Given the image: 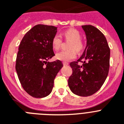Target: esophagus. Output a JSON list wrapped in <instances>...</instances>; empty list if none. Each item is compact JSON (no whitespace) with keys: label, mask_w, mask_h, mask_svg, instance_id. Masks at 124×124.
<instances>
[{"label":"esophagus","mask_w":124,"mask_h":124,"mask_svg":"<svg viewBox=\"0 0 124 124\" xmlns=\"http://www.w3.org/2000/svg\"><path fill=\"white\" fill-rule=\"evenodd\" d=\"M63 64H64V65H69V63H68V62H63Z\"/></svg>","instance_id":"1"}]
</instances>
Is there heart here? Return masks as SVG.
I'll use <instances>...</instances> for the list:
<instances>
[{"label": "heart", "instance_id": "b5f03b06", "mask_svg": "<svg viewBox=\"0 0 124 124\" xmlns=\"http://www.w3.org/2000/svg\"><path fill=\"white\" fill-rule=\"evenodd\" d=\"M64 36L66 39L72 41L69 50H62L56 54V58L62 61H69L76 57V52H80L83 49V45L80 41L81 36L76 30L70 29L64 33ZM52 46L55 50H59L62 44V38L59 35H55L52 39Z\"/></svg>", "mask_w": 124, "mask_h": 124}]
</instances>
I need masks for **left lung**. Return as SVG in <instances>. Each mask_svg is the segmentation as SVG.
<instances>
[{
  "instance_id": "left-lung-1",
  "label": "left lung",
  "mask_w": 124,
  "mask_h": 124,
  "mask_svg": "<svg viewBox=\"0 0 124 124\" xmlns=\"http://www.w3.org/2000/svg\"><path fill=\"white\" fill-rule=\"evenodd\" d=\"M86 35V46L82 55L70 66L72 74L68 79L74 94L89 96L97 92L107 78L110 67V50L105 36L91 25L82 26ZM83 62L78 65V62Z\"/></svg>"
}]
</instances>
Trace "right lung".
<instances>
[{
    "label": "right lung",
    "instance_id": "right-lung-1",
    "mask_svg": "<svg viewBox=\"0 0 124 124\" xmlns=\"http://www.w3.org/2000/svg\"><path fill=\"white\" fill-rule=\"evenodd\" d=\"M57 32V27L37 24L25 34L19 46L16 70L23 89L33 97L49 95L63 67L60 60L48 61L55 55L52 41Z\"/></svg>",
    "mask_w": 124,
    "mask_h": 124
}]
</instances>
